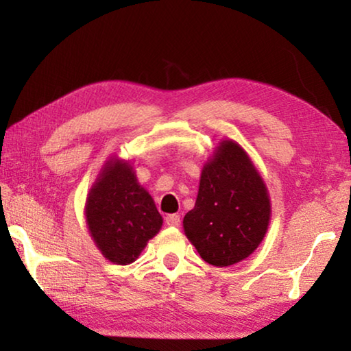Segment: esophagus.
Here are the masks:
<instances>
[{"instance_id": "1", "label": "esophagus", "mask_w": 351, "mask_h": 351, "mask_svg": "<svg viewBox=\"0 0 351 351\" xmlns=\"http://www.w3.org/2000/svg\"><path fill=\"white\" fill-rule=\"evenodd\" d=\"M165 223H167V226H173V228H178L181 223V218H180V215H176V213H171V215L165 217Z\"/></svg>"}]
</instances>
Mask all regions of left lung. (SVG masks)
<instances>
[{"label":"left lung","mask_w":351,"mask_h":351,"mask_svg":"<svg viewBox=\"0 0 351 351\" xmlns=\"http://www.w3.org/2000/svg\"><path fill=\"white\" fill-rule=\"evenodd\" d=\"M268 187L245 148L223 139L199 176L195 207L182 219L184 234L209 265L247 258L268 232Z\"/></svg>","instance_id":"8db88e82"}]
</instances>
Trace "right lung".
Returning a JSON list of instances; mask_svg holds the SVG:
<instances>
[{"instance_id":"right-lung-1","label":"right lung","mask_w":351,"mask_h":351,"mask_svg":"<svg viewBox=\"0 0 351 351\" xmlns=\"http://www.w3.org/2000/svg\"><path fill=\"white\" fill-rule=\"evenodd\" d=\"M86 226L100 254L116 265H130L162 228L152 195L141 186L128 161L112 156L88 193Z\"/></svg>"}]
</instances>
